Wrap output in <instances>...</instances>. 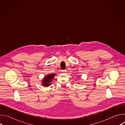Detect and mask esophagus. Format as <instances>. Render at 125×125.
<instances>
[{
	"label": "esophagus",
	"mask_w": 125,
	"mask_h": 125,
	"mask_svg": "<svg viewBox=\"0 0 125 125\" xmlns=\"http://www.w3.org/2000/svg\"><path fill=\"white\" fill-rule=\"evenodd\" d=\"M62 72L64 74H66V73L67 72V70H62Z\"/></svg>",
	"instance_id": "obj_1"
}]
</instances>
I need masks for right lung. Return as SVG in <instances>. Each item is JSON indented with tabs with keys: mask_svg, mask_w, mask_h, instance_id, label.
Returning <instances> with one entry per match:
<instances>
[{
	"mask_svg": "<svg viewBox=\"0 0 125 125\" xmlns=\"http://www.w3.org/2000/svg\"><path fill=\"white\" fill-rule=\"evenodd\" d=\"M56 74H51L47 75L42 80V84L45 86H49L50 85L53 79L54 78Z\"/></svg>",
	"mask_w": 125,
	"mask_h": 125,
	"instance_id": "add662e5",
	"label": "right lung"
}]
</instances>
